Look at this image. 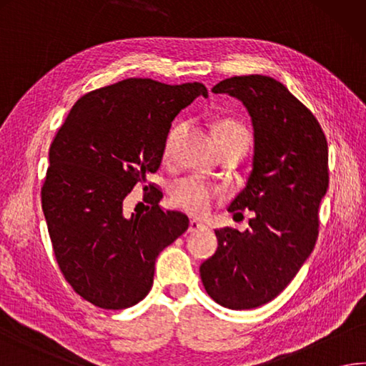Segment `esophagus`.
<instances>
[{
  "label": "esophagus",
  "mask_w": 366,
  "mask_h": 366,
  "mask_svg": "<svg viewBox=\"0 0 366 366\" xmlns=\"http://www.w3.org/2000/svg\"><path fill=\"white\" fill-rule=\"evenodd\" d=\"M204 229H205V226L202 223L194 222V219H192V222H189V227H188V232L189 234H196V232L204 231Z\"/></svg>",
  "instance_id": "1"
}]
</instances>
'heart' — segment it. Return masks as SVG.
Returning <instances> with one entry per match:
<instances>
[{
    "label": "heart",
    "mask_w": 366,
    "mask_h": 366,
    "mask_svg": "<svg viewBox=\"0 0 366 366\" xmlns=\"http://www.w3.org/2000/svg\"><path fill=\"white\" fill-rule=\"evenodd\" d=\"M183 130V124L178 122L170 129V132L165 139L164 154L170 156L175 143ZM217 140L218 147L227 143L244 144L248 143V134L242 124L236 121H222L217 126ZM170 197L177 207L188 212L189 215L204 217L210 212L213 201L218 197V191L212 188L210 184L199 180V178H183L170 186Z\"/></svg>",
    "instance_id": "heart-1"
}]
</instances>
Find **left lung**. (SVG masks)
Masks as SVG:
<instances>
[{
	"label": "left lung",
	"mask_w": 366,
	"mask_h": 366,
	"mask_svg": "<svg viewBox=\"0 0 366 366\" xmlns=\"http://www.w3.org/2000/svg\"><path fill=\"white\" fill-rule=\"evenodd\" d=\"M212 92L242 102L253 127L252 172L227 209L254 212L250 229H217V252L199 269L212 300L240 311L285 290L314 250L328 144L315 116L274 78L234 76Z\"/></svg>",
	"instance_id": "left-lung-1"
}]
</instances>
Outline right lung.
I'll use <instances>...</instances> for the list:
<instances>
[{
	"label": "right lung",
	"instance_id": "add662e5",
	"mask_svg": "<svg viewBox=\"0 0 366 366\" xmlns=\"http://www.w3.org/2000/svg\"><path fill=\"white\" fill-rule=\"evenodd\" d=\"M199 95L209 97L201 82L129 78L81 97L55 135L41 202L60 271L94 306L140 302L157 254L188 229L159 189L143 215H124V199L159 169L172 121Z\"/></svg>",
	"mask_w": 366,
	"mask_h": 366
}]
</instances>
